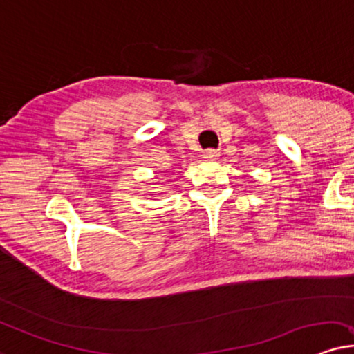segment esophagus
<instances>
[{"label": "esophagus", "mask_w": 354, "mask_h": 354, "mask_svg": "<svg viewBox=\"0 0 354 354\" xmlns=\"http://www.w3.org/2000/svg\"><path fill=\"white\" fill-rule=\"evenodd\" d=\"M203 159L205 160H215L218 156H220V152L218 151H215V149H207V151H203Z\"/></svg>", "instance_id": "34e87169"}]
</instances>
